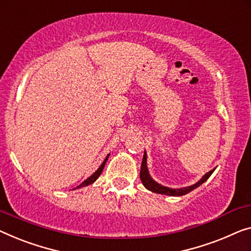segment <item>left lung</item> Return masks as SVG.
Listing matches in <instances>:
<instances>
[{
	"instance_id": "8db88e82",
	"label": "left lung",
	"mask_w": 251,
	"mask_h": 251,
	"mask_svg": "<svg viewBox=\"0 0 251 251\" xmlns=\"http://www.w3.org/2000/svg\"><path fill=\"white\" fill-rule=\"evenodd\" d=\"M215 169H213L211 171H208L207 174H205L203 176V178L201 179L200 181H197L196 184H194L192 186H188V187H184V188H169V187H166V186H162L158 184V182L153 180L151 178V176L149 174V170H148V166H147V152H144V155H143V160H142V166H141V173H140V178L142 180V184L144 185V187L149 190H151L153 193H156V194H163V195H169V196H182V195H186V194H188L189 192H192L197 187H200L203 182H205L209 178V176L213 174V171Z\"/></svg>"
}]
</instances>
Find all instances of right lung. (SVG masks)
Returning <instances> with one entry per match:
<instances>
[{"label":"right lung","mask_w":251,"mask_h":251,"mask_svg":"<svg viewBox=\"0 0 251 251\" xmlns=\"http://www.w3.org/2000/svg\"><path fill=\"white\" fill-rule=\"evenodd\" d=\"M108 158H109V154H108V155L106 156V159H104V161L102 162L101 166H100V167L98 168V170H97L95 174H93L92 176H90V177L87 179V180H84L83 182H82V184L78 185V186L76 187V188H74V189H77V188H81V187H84V186H88V185H91V184H93V182H95V181L97 180V179L99 178V176L101 175L102 170H103V167H104V164H106Z\"/></svg>","instance_id":"add662e5"}]
</instances>
